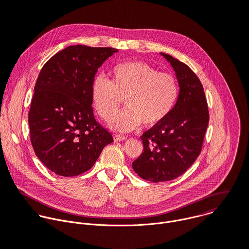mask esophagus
Instances as JSON below:
<instances>
[{
	"instance_id": "obj_1",
	"label": "esophagus",
	"mask_w": 249,
	"mask_h": 249,
	"mask_svg": "<svg viewBox=\"0 0 249 249\" xmlns=\"http://www.w3.org/2000/svg\"><path fill=\"white\" fill-rule=\"evenodd\" d=\"M113 139L115 142H121V141H125L127 138L125 136H121V135H114Z\"/></svg>"
}]
</instances>
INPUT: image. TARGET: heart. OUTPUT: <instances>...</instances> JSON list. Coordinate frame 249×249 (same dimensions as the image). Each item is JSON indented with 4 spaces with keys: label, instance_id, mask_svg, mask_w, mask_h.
<instances>
[{
    "label": "heart",
    "instance_id": "b5f03b06",
    "mask_svg": "<svg viewBox=\"0 0 249 249\" xmlns=\"http://www.w3.org/2000/svg\"><path fill=\"white\" fill-rule=\"evenodd\" d=\"M175 78L145 62L118 64L111 71V81L97 76L91 87V98L97 114L108 120L117 113L122 99L126 108L109 122L114 131L130 132L140 124L151 128L164 121L178 99Z\"/></svg>",
    "mask_w": 249,
    "mask_h": 249
}]
</instances>
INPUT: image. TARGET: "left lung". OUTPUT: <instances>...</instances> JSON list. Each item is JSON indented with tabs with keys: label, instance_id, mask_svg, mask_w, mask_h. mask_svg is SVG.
<instances>
[{
	"label": "left lung",
	"instance_id": "left-lung-1",
	"mask_svg": "<svg viewBox=\"0 0 249 249\" xmlns=\"http://www.w3.org/2000/svg\"><path fill=\"white\" fill-rule=\"evenodd\" d=\"M175 72L178 99L167 118L141 137L144 152L132 163L142 178L161 182L183 174L200 155L209 123L204 89L184 63L160 53Z\"/></svg>",
	"mask_w": 249,
	"mask_h": 249
}]
</instances>
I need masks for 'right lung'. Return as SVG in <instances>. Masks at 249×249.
I'll return each mask as SVG.
<instances>
[{
  "label": "right lung",
  "mask_w": 249,
  "mask_h": 249,
  "mask_svg": "<svg viewBox=\"0 0 249 249\" xmlns=\"http://www.w3.org/2000/svg\"><path fill=\"white\" fill-rule=\"evenodd\" d=\"M117 49L73 45L42 67L28 113L35 155L51 171L76 176L89 170L112 135L96 122L91 87L98 68Z\"/></svg>",
  "instance_id": "1"
}]
</instances>
